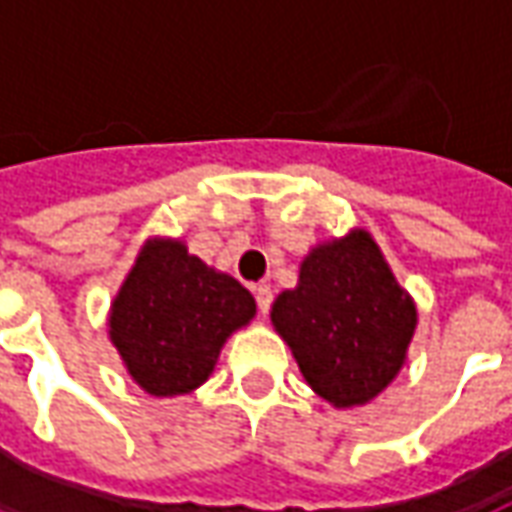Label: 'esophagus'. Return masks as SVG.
I'll use <instances>...</instances> for the list:
<instances>
[{
	"label": "esophagus",
	"instance_id": "esophagus-1",
	"mask_svg": "<svg viewBox=\"0 0 512 512\" xmlns=\"http://www.w3.org/2000/svg\"><path fill=\"white\" fill-rule=\"evenodd\" d=\"M253 295H256V303H259V312H267L270 309V303H273V290L267 287V284H259L256 290H253Z\"/></svg>",
	"mask_w": 512,
	"mask_h": 512
}]
</instances>
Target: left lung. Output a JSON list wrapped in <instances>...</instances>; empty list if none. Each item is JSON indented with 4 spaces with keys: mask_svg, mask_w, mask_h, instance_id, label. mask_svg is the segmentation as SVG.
Segmentation results:
<instances>
[{
    "mask_svg": "<svg viewBox=\"0 0 512 512\" xmlns=\"http://www.w3.org/2000/svg\"><path fill=\"white\" fill-rule=\"evenodd\" d=\"M273 326L303 379L334 407L382 393L407 359L418 312L368 231L312 248L295 290L273 303Z\"/></svg>",
    "mask_w": 512,
    "mask_h": 512,
    "instance_id": "1",
    "label": "left lung"
}]
</instances>
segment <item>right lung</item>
<instances>
[{"label": "right lung", "instance_id": "1", "mask_svg": "<svg viewBox=\"0 0 512 512\" xmlns=\"http://www.w3.org/2000/svg\"><path fill=\"white\" fill-rule=\"evenodd\" d=\"M253 315L256 301L236 278L181 239H150L111 303L108 334L144 393L183 396L209 379L225 340Z\"/></svg>", "mask_w": 512, "mask_h": 512}]
</instances>
